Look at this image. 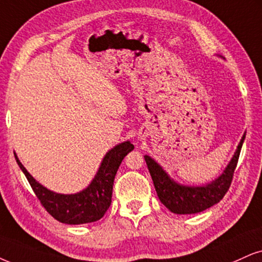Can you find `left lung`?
<instances>
[{
	"instance_id": "obj_1",
	"label": "left lung",
	"mask_w": 262,
	"mask_h": 262,
	"mask_svg": "<svg viewBox=\"0 0 262 262\" xmlns=\"http://www.w3.org/2000/svg\"><path fill=\"white\" fill-rule=\"evenodd\" d=\"M244 138L245 134L242 137L233 158L228 163L224 172L215 181L205 186L180 185L167 175L156 160L151 159L150 157L144 156V160L147 163L148 170L150 172L160 202L171 212L180 215L196 214V212L204 211L210 206L217 204L230 188Z\"/></svg>"
}]
</instances>
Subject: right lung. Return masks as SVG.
Returning <instances> with one entry per match:
<instances>
[{
	"instance_id": "right-lung-1",
	"label": "right lung",
	"mask_w": 262,
	"mask_h": 262,
	"mask_svg": "<svg viewBox=\"0 0 262 262\" xmlns=\"http://www.w3.org/2000/svg\"><path fill=\"white\" fill-rule=\"evenodd\" d=\"M132 149L134 144L127 141L122 142L109 150L103 158L97 175L90 186L75 194H59L47 189L28 172L15 153L14 156L32 190L48 214L52 215L57 221L62 224L81 225L95 222L104 216L112 203L113 185H114L116 171L120 166L122 159Z\"/></svg>"
}]
</instances>
